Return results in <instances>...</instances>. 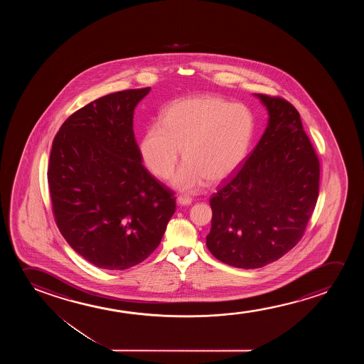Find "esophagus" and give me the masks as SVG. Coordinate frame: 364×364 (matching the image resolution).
<instances>
[{
    "instance_id": "esophagus-1",
    "label": "esophagus",
    "mask_w": 364,
    "mask_h": 364,
    "mask_svg": "<svg viewBox=\"0 0 364 364\" xmlns=\"http://www.w3.org/2000/svg\"><path fill=\"white\" fill-rule=\"evenodd\" d=\"M176 203H178V205H180V206H188V205L191 204V199L188 198V196H178Z\"/></svg>"
}]
</instances>
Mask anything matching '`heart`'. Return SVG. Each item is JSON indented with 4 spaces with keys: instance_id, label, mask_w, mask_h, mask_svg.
Listing matches in <instances>:
<instances>
[{
    "instance_id": "obj_1",
    "label": "heart",
    "mask_w": 364,
    "mask_h": 364,
    "mask_svg": "<svg viewBox=\"0 0 364 364\" xmlns=\"http://www.w3.org/2000/svg\"><path fill=\"white\" fill-rule=\"evenodd\" d=\"M252 134L254 118L244 105L215 95L188 97L168 105L161 125L145 132L140 151L146 166L161 179L173 174L181 151L185 163L171 185L194 191L205 181L218 184L232 174L247 154Z\"/></svg>"
}]
</instances>
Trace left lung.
Instances as JSON below:
<instances>
[{
  "instance_id": "1",
  "label": "left lung",
  "mask_w": 364,
  "mask_h": 364,
  "mask_svg": "<svg viewBox=\"0 0 364 364\" xmlns=\"http://www.w3.org/2000/svg\"><path fill=\"white\" fill-rule=\"evenodd\" d=\"M267 127L244 166L210 199L206 246L237 269H259L296 246L318 198L319 161L299 113L279 97L254 95Z\"/></svg>"
}]
</instances>
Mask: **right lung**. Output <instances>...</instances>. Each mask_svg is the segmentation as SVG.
Instances as JSON below:
<instances>
[{"mask_svg": "<svg viewBox=\"0 0 364 364\" xmlns=\"http://www.w3.org/2000/svg\"><path fill=\"white\" fill-rule=\"evenodd\" d=\"M150 92L122 90L77 110L50 150L48 185L55 223L70 247L103 269L144 261L175 213L174 193L144 165L134 109Z\"/></svg>", "mask_w": 364, "mask_h": 364, "instance_id": "1", "label": "right lung"}]
</instances>
